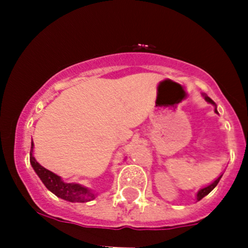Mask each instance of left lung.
<instances>
[{"mask_svg":"<svg viewBox=\"0 0 248 248\" xmlns=\"http://www.w3.org/2000/svg\"><path fill=\"white\" fill-rule=\"evenodd\" d=\"M202 96H204L205 101H206V102H207V103L212 104V106H214V107H215V112H216V114H218V111H217V107H216V104H215V102H214V101H212V99H211V98H210V97H207V96H206V94H202ZM222 175H223V174H222ZM222 175H219V176H218V177H217V179H216V180H215V181H214V182H211V184H210V185H209V186H206V187H204V188L199 189V191H198V193H197V197H196V198H197V201H198V202H199V201H201V199H202V198H204V197H205V196H207V194H209V193H210V192H211V191H212V189H214V188H215V187H216V186H217V184H218V182H219V180H221Z\"/></svg>","mask_w":248,"mask_h":248,"instance_id":"left-lung-1","label":"left lung"}]
</instances>
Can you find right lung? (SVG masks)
I'll return each instance as SVG.
<instances>
[{
  "label": "right lung",
  "instance_id": "obj_1",
  "mask_svg": "<svg viewBox=\"0 0 248 248\" xmlns=\"http://www.w3.org/2000/svg\"><path fill=\"white\" fill-rule=\"evenodd\" d=\"M33 147L34 144L33 140H32L31 151H30V162H31V166L33 168V170L36 171V174L42 180L44 186L50 192H52L59 198L71 202H87L93 201L96 198L97 193L92 192L87 187L82 186L80 184H76V182H72V184L64 182L61 179V176H59L55 172L47 170L44 167H42L33 157Z\"/></svg>",
  "mask_w": 248,
  "mask_h": 248
}]
</instances>
